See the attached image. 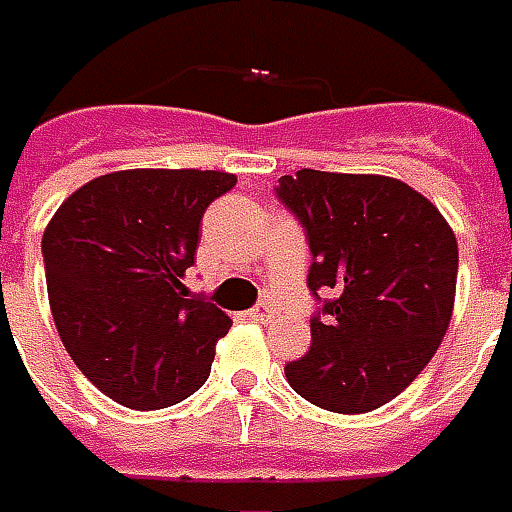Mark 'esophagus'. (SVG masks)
<instances>
[{
  "instance_id": "obj_1",
  "label": "esophagus",
  "mask_w": 512,
  "mask_h": 512,
  "mask_svg": "<svg viewBox=\"0 0 512 512\" xmlns=\"http://www.w3.org/2000/svg\"><path fill=\"white\" fill-rule=\"evenodd\" d=\"M249 316H252L255 322H271V319H274V305H271V302H257L255 308L249 311Z\"/></svg>"
}]
</instances>
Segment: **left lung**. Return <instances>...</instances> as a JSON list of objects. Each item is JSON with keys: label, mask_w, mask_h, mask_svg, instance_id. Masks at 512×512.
Returning a JSON list of instances; mask_svg holds the SVG:
<instances>
[{"label": "left lung", "mask_w": 512, "mask_h": 512, "mask_svg": "<svg viewBox=\"0 0 512 512\" xmlns=\"http://www.w3.org/2000/svg\"><path fill=\"white\" fill-rule=\"evenodd\" d=\"M277 196L308 235V288L333 294L311 319V350L285 364V378L319 409L373 412L415 381L446 336L460 266L454 229L392 176L302 168L280 179Z\"/></svg>", "instance_id": "8db88e82"}]
</instances>
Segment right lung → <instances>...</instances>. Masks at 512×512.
<instances>
[{
    "mask_svg": "<svg viewBox=\"0 0 512 512\" xmlns=\"http://www.w3.org/2000/svg\"><path fill=\"white\" fill-rule=\"evenodd\" d=\"M238 176L114 170L78 187L41 238L52 319L66 353L111 401L151 412L196 392L232 328L187 294L198 224Z\"/></svg>",
    "mask_w": 512,
    "mask_h": 512,
    "instance_id": "add662e5",
    "label": "right lung"
}]
</instances>
